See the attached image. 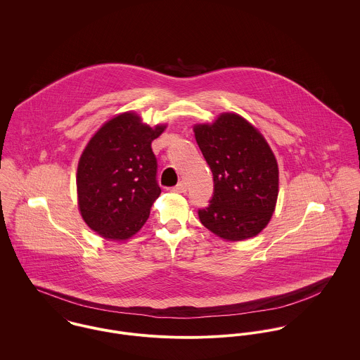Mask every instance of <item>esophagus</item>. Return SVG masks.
<instances>
[{"instance_id":"esophagus-1","label":"esophagus","mask_w":360,"mask_h":360,"mask_svg":"<svg viewBox=\"0 0 360 360\" xmlns=\"http://www.w3.org/2000/svg\"><path fill=\"white\" fill-rule=\"evenodd\" d=\"M172 191H174V193H186L187 191V184L184 181H180L176 187L172 188Z\"/></svg>"}]
</instances>
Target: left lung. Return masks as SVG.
Returning a JSON list of instances; mask_svg holds the SVG:
<instances>
[{
    "mask_svg": "<svg viewBox=\"0 0 360 360\" xmlns=\"http://www.w3.org/2000/svg\"><path fill=\"white\" fill-rule=\"evenodd\" d=\"M194 133L213 174V195L198 210L201 223L229 241L257 236L269 223L278 195V167L269 144L236 113L197 124Z\"/></svg>",
    "mask_w": 360,
    "mask_h": 360,
    "instance_id": "8db88e82",
    "label": "left lung"
}]
</instances>
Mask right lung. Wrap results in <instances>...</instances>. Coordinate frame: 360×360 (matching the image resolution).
Instances as JSON below:
<instances>
[{"label":"right lung","instance_id":"add662e5","mask_svg":"<svg viewBox=\"0 0 360 360\" xmlns=\"http://www.w3.org/2000/svg\"><path fill=\"white\" fill-rule=\"evenodd\" d=\"M165 127L153 129L136 113H122L103 124L80 156V213L103 238H130L150 217L160 194L151 143Z\"/></svg>","mask_w":360,"mask_h":360}]
</instances>
